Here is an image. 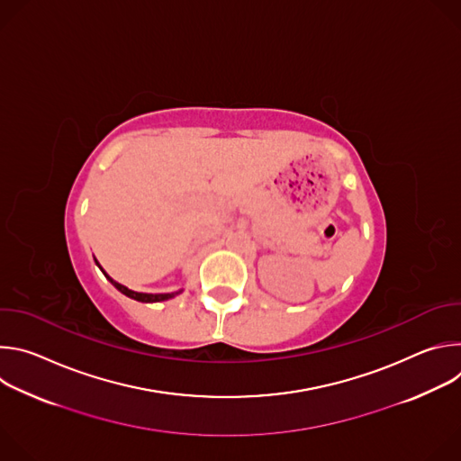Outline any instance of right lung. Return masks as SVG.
<instances>
[{
    "mask_svg": "<svg viewBox=\"0 0 461 461\" xmlns=\"http://www.w3.org/2000/svg\"><path fill=\"white\" fill-rule=\"evenodd\" d=\"M98 265V262H96ZM100 267V265H98ZM102 270V268H100ZM104 272V270H102ZM104 276L107 277V281L118 290V292H122L123 295H127V297H131V299H135V301H140V303H160V301H167V299H171V297H175V295H178L182 290H178V292H171V294H140V292H133V290H129V288H125L123 285H120V283H116V281H113L105 272H104Z\"/></svg>",
    "mask_w": 461,
    "mask_h": 461,
    "instance_id": "right-lung-1",
    "label": "right lung"
}]
</instances>
